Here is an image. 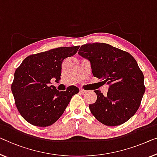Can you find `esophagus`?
I'll return each instance as SVG.
<instances>
[{"mask_svg":"<svg viewBox=\"0 0 157 157\" xmlns=\"http://www.w3.org/2000/svg\"><path fill=\"white\" fill-rule=\"evenodd\" d=\"M79 92H80L81 94H85L86 92V90H83V89H80V90H79Z\"/></svg>","mask_w":157,"mask_h":157,"instance_id":"obj_1","label":"esophagus"}]
</instances>
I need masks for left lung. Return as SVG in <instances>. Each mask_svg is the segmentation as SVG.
Listing matches in <instances>:
<instances>
[{"label":"left lung","mask_w":157,"mask_h":157,"mask_svg":"<svg viewBox=\"0 0 157 157\" xmlns=\"http://www.w3.org/2000/svg\"><path fill=\"white\" fill-rule=\"evenodd\" d=\"M79 55L91 63L93 75L109 85L107 95L95 90L97 99L89 105L92 115L105 125H120L135 115L145 91L144 75L127 51L105 43L86 44Z\"/></svg>","instance_id":"left-lung-1"}]
</instances>
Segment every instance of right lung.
Listing matches in <instances>:
<instances>
[{
	"label": "right lung",
	"mask_w": 157,
	"mask_h": 157,
	"mask_svg": "<svg viewBox=\"0 0 157 157\" xmlns=\"http://www.w3.org/2000/svg\"><path fill=\"white\" fill-rule=\"evenodd\" d=\"M79 48L62 46L30 55L16 69L12 92L19 113L28 123L39 127L51 125L63 113L72 96L79 92L73 85L64 92L50 86L51 79H60L64 60L75 54Z\"/></svg>",
	"instance_id": "1"
}]
</instances>
